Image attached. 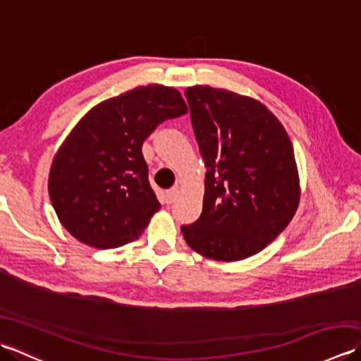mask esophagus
<instances>
[{
  "instance_id": "esophagus-1",
  "label": "esophagus",
  "mask_w": 361,
  "mask_h": 361,
  "mask_svg": "<svg viewBox=\"0 0 361 361\" xmlns=\"http://www.w3.org/2000/svg\"><path fill=\"white\" fill-rule=\"evenodd\" d=\"M178 189L176 188H172V189H169L167 192H166V202L167 203H172V202H175L176 200V197H178Z\"/></svg>"
}]
</instances>
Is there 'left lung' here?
<instances>
[{
	"label": "left lung",
	"instance_id": "1",
	"mask_svg": "<svg viewBox=\"0 0 361 361\" xmlns=\"http://www.w3.org/2000/svg\"><path fill=\"white\" fill-rule=\"evenodd\" d=\"M204 161L203 211L181 226L198 255L235 262L257 255L293 219L301 185L293 145L279 119L259 102L225 88H186Z\"/></svg>",
	"mask_w": 361,
	"mask_h": 361
}]
</instances>
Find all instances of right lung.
<instances>
[{"label":"right lung","mask_w":361,"mask_h":361,"mask_svg":"<svg viewBox=\"0 0 361 361\" xmlns=\"http://www.w3.org/2000/svg\"><path fill=\"white\" fill-rule=\"evenodd\" d=\"M188 113L172 87H136L94 105L52 159L48 190L60 224L97 250L135 242L161 204L142 144L161 122Z\"/></svg>","instance_id":"obj_1"}]
</instances>
